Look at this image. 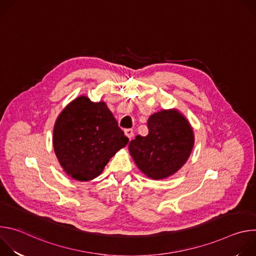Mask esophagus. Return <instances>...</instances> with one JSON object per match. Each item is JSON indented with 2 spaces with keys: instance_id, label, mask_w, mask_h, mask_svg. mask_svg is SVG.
Returning <instances> with one entry per match:
<instances>
[{
  "instance_id": "esophagus-1",
  "label": "esophagus",
  "mask_w": 256,
  "mask_h": 256,
  "mask_svg": "<svg viewBox=\"0 0 256 256\" xmlns=\"http://www.w3.org/2000/svg\"><path fill=\"white\" fill-rule=\"evenodd\" d=\"M124 134L130 140L132 138V136H134V132H132V130L128 128V130H124Z\"/></svg>"
}]
</instances>
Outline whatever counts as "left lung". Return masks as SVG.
Returning a JSON list of instances; mask_svg holds the SVG:
<instances>
[{"mask_svg": "<svg viewBox=\"0 0 256 256\" xmlns=\"http://www.w3.org/2000/svg\"><path fill=\"white\" fill-rule=\"evenodd\" d=\"M148 128L147 136L130 142V153L144 175L155 180L169 177L190 158L194 144L192 128L176 109H169L152 114Z\"/></svg>", "mask_w": 256, "mask_h": 256, "instance_id": "1", "label": "left lung"}]
</instances>
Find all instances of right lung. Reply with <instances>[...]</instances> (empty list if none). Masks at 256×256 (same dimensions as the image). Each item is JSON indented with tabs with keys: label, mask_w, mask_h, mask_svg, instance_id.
<instances>
[{
	"label": "right lung",
	"mask_w": 256,
	"mask_h": 256,
	"mask_svg": "<svg viewBox=\"0 0 256 256\" xmlns=\"http://www.w3.org/2000/svg\"><path fill=\"white\" fill-rule=\"evenodd\" d=\"M52 142L64 171L76 180L88 181L102 173L128 138L103 101L79 96L56 118Z\"/></svg>",
	"instance_id": "right-lung-1"
}]
</instances>
